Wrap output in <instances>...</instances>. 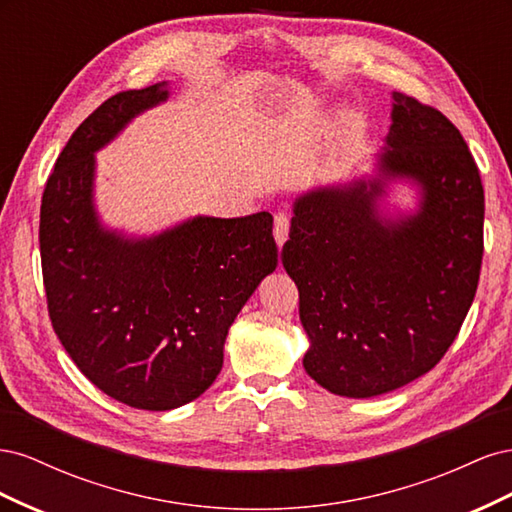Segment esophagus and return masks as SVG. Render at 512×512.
Returning <instances> with one entry per match:
<instances>
[{"instance_id": "esophagus-1", "label": "esophagus", "mask_w": 512, "mask_h": 512, "mask_svg": "<svg viewBox=\"0 0 512 512\" xmlns=\"http://www.w3.org/2000/svg\"><path fill=\"white\" fill-rule=\"evenodd\" d=\"M288 232H290V220H288V215L277 213L275 220H273V237H275L277 247H282V245L286 243Z\"/></svg>"}]
</instances>
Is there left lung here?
I'll use <instances>...</instances> for the list:
<instances>
[{"label":"left lung","instance_id":"8db88e82","mask_svg":"<svg viewBox=\"0 0 512 512\" xmlns=\"http://www.w3.org/2000/svg\"><path fill=\"white\" fill-rule=\"evenodd\" d=\"M391 98L367 173L294 198L282 247L309 342L303 367L352 399L391 393L442 359L483 260L485 194L466 141L436 108ZM397 184L411 188L412 208L388 203Z\"/></svg>","mask_w":512,"mask_h":512}]
</instances>
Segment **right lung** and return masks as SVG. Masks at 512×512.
<instances>
[{"label":"right lung","mask_w":512,"mask_h":512,"mask_svg":"<svg viewBox=\"0 0 512 512\" xmlns=\"http://www.w3.org/2000/svg\"><path fill=\"white\" fill-rule=\"evenodd\" d=\"M168 98L162 81L98 106L59 153L40 207L44 290L61 346L108 397L151 412L209 389L228 329L277 267L267 211L190 215L151 235L102 222L96 153Z\"/></svg>","instance_id":"right-lung-1"}]
</instances>
